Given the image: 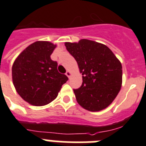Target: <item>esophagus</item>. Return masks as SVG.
I'll return each instance as SVG.
<instances>
[{"label":"esophagus","mask_w":146,"mask_h":146,"mask_svg":"<svg viewBox=\"0 0 146 146\" xmlns=\"http://www.w3.org/2000/svg\"><path fill=\"white\" fill-rule=\"evenodd\" d=\"M71 74H72V73H71V72H69V71H67V72H66V75L67 77H69V78H70V77H71Z\"/></svg>","instance_id":"1"}]
</instances>
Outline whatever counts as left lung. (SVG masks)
Segmentation results:
<instances>
[{
    "mask_svg": "<svg viewBox=\"0 0 146 146\" xmlns=\"http://www.w3.org/2000/svg\"><path fill=\"white\" fill-rule=\"evenodd\" d=\"M65 46L78 64L82 86L74 89L78 104L91 112L108 108L122 84L121 62L106 45L88 39L66 42Z\"/></svg>",
    "mask_w": 146,
    "mask_h": 146,
    "instance_id": "obj_1",
    "label": "left lung"
}]
</instances>
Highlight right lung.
I'll return each mask as SVG.
<instances>
[{"label": "right lung", "instance_id": "1", "mask_svg": "<svg viewBox=\"0 0 146 146\" xmlns=\"http://www.w3.org/2000/svg\"><path fill=\"white\" fill-rule=\"evenodd\" d=\"M56 45L46 41L30 44L12 66L13 84L18 94L34 106H44L58 96L68 77L59 73L50 58Z\"/></svg>", "mask_w": 146, "mask_h": 146}]
</instances>
